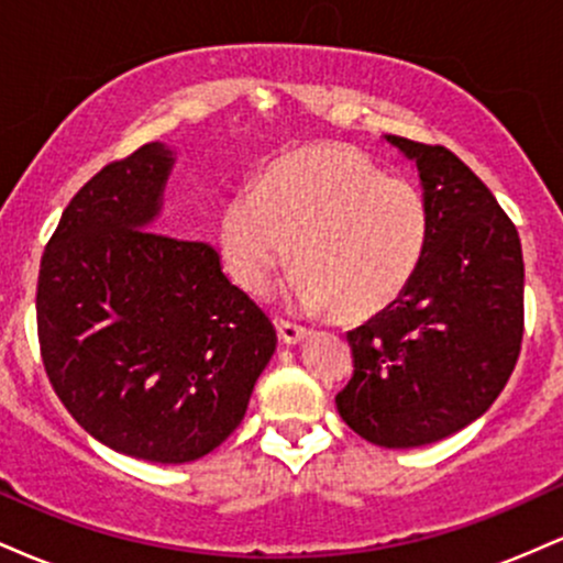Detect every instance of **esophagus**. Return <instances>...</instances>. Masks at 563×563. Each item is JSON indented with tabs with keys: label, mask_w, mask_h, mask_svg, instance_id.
<instances>
[{
	"label": "esophagus",
	"mask_w": 563,
	"mask_h": 563,
	"mask_svg": "<svg viewBox=\"0 0 563 563\" xmlns=\"http://www.w3.org/2000/svg\"><path fill=\"white\" fill-rule=\"evenodd\" d=\"M277 325V333H280V341L283 344H299L309 335V331L303 325H296V322H288V320H275Z\"/></svg>",
	"instance_id": "obj_1"
}]
</instances>
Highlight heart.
<instances>
[{
    "label": "heart",
    "instance_id": "1",
    "mask_svg": "<svg viewBox=\"0 0 563 563\" xmlns=\"http://www.w3.org/2000/svg\"><path fill=\"white\" fill-rule=\"evenodd\" d=\"M219 232L243 290L267 294L294 256L301 307L357 322L389 309L416 277L429 203L357 147L320 142L277 158L256 190L235 192Z\"/></svg>",
    "mask_w": 563,
    "mask_h": 563
}]
</instances>
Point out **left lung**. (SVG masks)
I'll use <instances>...</instances> for the list:
<instances>
[{"label": "left lung", "mask_w": 563, "mask_h": 563, "mask_svg": "<svg viewBox=\"0 0 563 563\" xmlns=\"http://www.w3.org/2000/svg\"><path fill=\"white\" fill-rule=\"evenodd\" d=\"M416 161L429 238L389 309L346 333L354 373L339 416L378 448L439 442L489 410L525 335V260L516 224L444 145L386 134Z\"/></svg>", "instance_id": "1"}]
</instances>
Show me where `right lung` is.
<instances>
[{"instance_id": "add662e5", "label": "right lung", "mask_w": 563, "mask_h": 563, "mask_svg": "<svg viewBox=\"0 0 563 563\" xmlns=\"http://www.w3.org/2000/svg\"><path fill=\"white\" fill-rule=\"evenodd\" d=\"M172 151L147 142L70 198L44 249L36 328L49 384L97 442L190 463L238 429L277 335L214 245L158 232Z\"/></svg>"}]
</instances>
